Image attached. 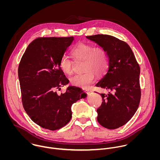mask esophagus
Instances as JSON below:
<instances>
[{
    "label": "esophagus",
    "mask_w": 160,
    "mask_h": 160,
    "mask_svg": "<svg viewBox=\"0 0 160 160\" xmlns=\"http://www.w3.org/2000/svg\"><path fill=\"white\" fill-rule=\"evenodd\" d=\"M83 90L84 91V92H85V93H89L90 92V90H88V89H87V88H83Z\"/></svg>",
    "instance_id": "1"
}]
</instances>
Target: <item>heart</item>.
Instances as JSON below:
<instances>
[{
	"instance_id": "obj_1",
	"label": "heart",
	"mask_w": 160,
	"mask_h": 160,
	"mask_svg": "<svg viewBox=\"0 0 160 160\" xmlns=\"http://www.w3.org/2000/svg\"><path fill=\"white\" fill-rule=\"evenodd\" d=\"M72 57L75 61H83L82 70L80 74H77L70 78L72 85L85 88L92 83L95 75L103 76L108 68V58L104 49L94 47L93 45L80 43L72 48L70 52ZM59 68L66 75H70L73 72L72 61L67 56H62L59 61Z\"/></svg>"
}]
</instances>
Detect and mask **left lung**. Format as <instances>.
I'll return each instance as SVG.
<instances>
[{"label":"left lung","mask_w":160,"mask_h":160,"mask_svg":"<svg viewBox=\"0 0 160 160\" xmlns=\"http://www.w3.org/2000/svg\"><path fill=\"white\" fill-rule=\"evenodd\" d=\"M86 38L104 49L109 58L108 72L96 85L109 90L108 94H101L103 101L97 109V120L106 128H118L138 109L141 96L139 65L126 42L108 35Z\"/></svg>","instance_id":"left-lung-1"}]
</instances>
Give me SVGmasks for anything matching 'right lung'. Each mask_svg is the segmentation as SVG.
Segmentation results:
<instances>
[{
  "instance_id": "add662e5",
  "label": "right lung",
  "mask_w": 160,
  "mask_h": 160,
  "mask_svg": "<svg viewBox=\"0 0 160 160\" xmlns=\"http://www.w3.org/2000/svg\"><path fill=\"white\" fill-rule=\"evenodd\" d=\"M73 40V37L38 38L28 45L19 64L22 106L31 120L45 129L65 126L72 118V104L87 95L75 86L68 87L64 94L57 93L69 83L59 63Z\"/></svg>"
}]
</instances>
